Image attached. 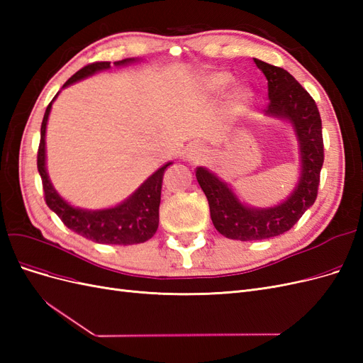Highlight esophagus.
<instances>
[{
  "mask_svg": "<svg viewBox=\"0 0 363 363\" xmlns=\"http://www.w3.org/2000/svg\"><path fill=\"white\" fill-rule=\"evenodd\" d=\"M203 152H204V150L199 144H194L188 148V157L191 160H199V159H201Z\"/></svg>",
  "mask_w": 363,
  "mask_h": 363,
  "instance_id": "1",
  "label": "esophagus"
}]
</instances>
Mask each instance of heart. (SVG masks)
Listing matches in <instances>:
<instances>
[{
	"label": "heart",
	"instance_id": "1",
	"mask_svg": "<svg viewBox=\"0 0 363 363\" xmlns=\"http://www.w3.org/2000/svg\"><path fill=\"white\" fill-rule=\"evenodd\" d=\"M233 77L227 71H213L204 74L200 79V87L203 92L216 95L223 92L225 87L232 83ZM251 91L245 86H235L232 92L228 94V104L233 111H242V108L250 103L251 100Z\"/></svg>",
	"mask_w": 363,
	"mask_h": 363
}]
</instances>
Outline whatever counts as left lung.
Returning a JSON list of instances; mask_svg holds the SVG:
<instances>
[{
	"label": "left lung",
	"mask_w": 363,
	"mask_h": 363,
	"mask_svg": "<svg viewBox=\"0 0 363 363\" xmlns=\"http://www.w3.org/2000/svg\"><path fill=\"white\" fill-rule=\"evenodd\" d=\"M255 63L268 80L267 113L288 119L295 130L300 144L301 175L286 201L256 208L240 203L228 184L215 174L196 168V180L207 196L215 228L223 236L236 240L268 239L291 230L315 203L324 163L321 116L313 98L286 69L259 59H255Z\"/></svg>",
	"instance_id": "1"
}]
</instances>
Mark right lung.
<instances>
[{"label":"right lung","instance_id":"add662e5","mask_svg":"<svg viewBox=\"0 0 363 363\" xmlns=\"http://www.w3.org/2000/svg\"><path fill=\"white\" fill-rule=\"evenodd\" d=\"M131 62H135V59H124L115 62V65L121 67V65H127ZM108 68H111V62H95L86 65L84 68L77 71L63 84V87ZM56 96L52 98V101L56 100ZM52 101L48 104L42 119L40 142L38 150V171L42 179V188L43 194H45L47 206L62 219V223L69 230L98 244L133 245L151 239L159 227V206L163 172L169 167L171 162L163 164L162 168H159L151 177L140 184V188L133 195L115 207L103 208V211H84V208L72 207L52 188L45 168V130Z\"/></svg>","mask_w":363,"mask_h":363}]
</instances>
